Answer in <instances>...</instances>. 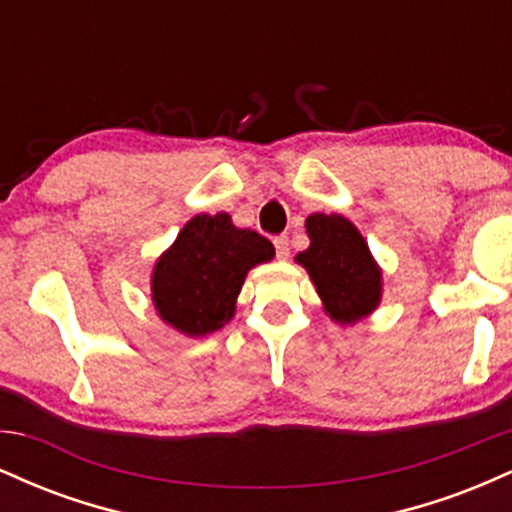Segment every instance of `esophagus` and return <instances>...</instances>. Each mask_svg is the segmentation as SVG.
I'll return each instance as SVG.
<instances>
[{
    "mask_svg": "<svg viewBox=\"0 0 512 512\" xmlns=\"http://www.w3.org/2000/svg\"><path fill=\"white\" fill-rule=\"evenodd\" d=\"M274 248H276V257H279V260H289V255H291L289 238H286V236L274 238Z\"/></svg>",
    "mask_w": 512,
    "mask_h": 512,
    "instance_id": "34e87169",
    "label": "esophagus"
}]
</instances>
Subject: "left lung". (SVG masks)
Masks as SVG:
<instances>
[{"instance_id": "obj_1", "label": "left lung", "mask_w": 512, "mask_h": 512, "mask_svg": "<svg viewBox=\"0 0 512 512\" xmlns=\"http://www.w3.org/2000/svg\"><path fill=\"white\" fill-rule=\"evenodd\" d=\"M305 233L310 245L296 262L315 284L325 313L337 325H356L383 301V269L366 238L342 214H310Z\"/></svg>"}]
</instances>
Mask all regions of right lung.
<instances>
[{"instance_id": "1", "label": "right lung", "mask_w": 512, "mask_h": 512, "mask_svg": "<svg viewBox=\"0 0 512 512\" xmlns=\"http://www.w3.org/2000/svg\"><path fill=\"white\" fill-rule=\"evenodd\" d=\"M269 260L274 245L257 231L238 228L226 211L197 214L156 260L151 301L173 330L207 337L233 320L245 276Z\"/></svg>"}]
</instances>
